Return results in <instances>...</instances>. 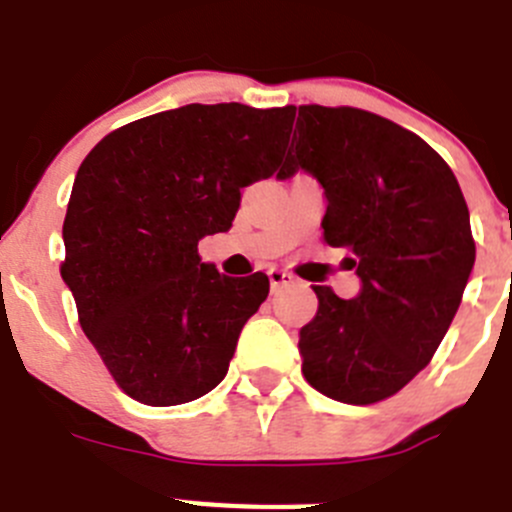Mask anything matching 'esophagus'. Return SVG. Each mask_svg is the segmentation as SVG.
<instances>
[{"instance_id":"esophagus-1","label":"esophagus","mask_w":512,"mask_h":512,"mask_svg":"<svg viewBox=\"0 0 512 512\" xmlns=\"http://www.w3.org/2000/svg\"><path fill=\"white\" fill-rule=\"evenodd\" d=\"M267 278H270V288H273V293H278L280 288H285V285L293 283V275L285 273V270H280V267L267 270Z\"/></svg>"}]
</instances>
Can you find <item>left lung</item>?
I'll use <instances>...</instances> for the list:
<instances>
[{
    "label": "left lung",
    "instance_id": "left-lung-1",
    "mask_svg": "<svg viewBox=\"0 0 512 512\" xmlns=\"http://www.w3.org/2000/svg\"><path fill=\"white\" fill-rule=\"evenodd\" d=\"M298 170L324 188V242L349 252L362 283L349 301L313 285L303 377L339 403H377L431 362L462 303L474 267L467 201L434 147L365 109L298 107L278 178Z\"/></svg>",
    "mask_w": 512,
    "mask_h": 512
}]
</instances>
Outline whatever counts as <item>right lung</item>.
<instances>
[{
  "label": "right lung",
  "instance_id": "right-lung-1",
  "mask_svg": "<svg viewBox=\"0 0 512 512\" xmlns=\"http://www.w3.org/2000/svg\"><path fill=\"white\" fill-rule=\"evenodd\" d=\"M293 117V107L186 104L109 132L78 168L61 275L130 398L181 405L227 375L270 280L222 275L199 242L229 232L239 191L278 170Z\"/></svg>",
  "mask_w": 512,
  "mask_h": 512
}]
</instances>
